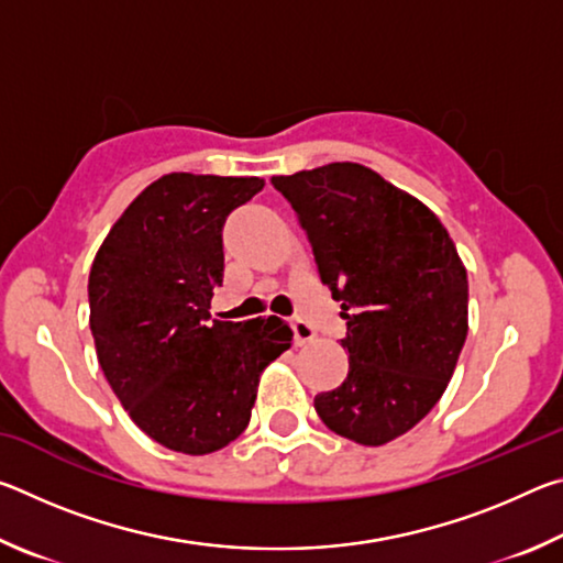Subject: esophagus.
<instances>
[{
	"mask_svg": "<svg viewBox=\"0 0 563 563\" xmlns=\"http://www.w3.org/2000/svg\"><path fill=\"white\" fill-rule=\"evenodd\" d=\"M290 325H292L295 342H298V345H305V342H312V340H316V330H312L305 320H300V318H292V320H290Z\"/></svg>",
	"mask_w": 563,
	"mask_h": 563,
	"instance_id": "obj_1",
	"label": "esophagus"
}]
</instances>
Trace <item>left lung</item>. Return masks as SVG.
Instances as JSON below:
<instances>
[{"label": "left lung", "instance_id": "1", "mask_svg": "<svg viewBox=\"0 0 563 563\" xmlns=\"http://www.w3.org/2000/svg\"><path fill=\"white\" fill-rule=\"evenodd\" d=\"M340 302L345 383L316 397L332 432L379 446L440 402L466 340L470 283L430 208L360 164L273 176Z\"/></svg>", "mask_w": 563, "mask_h": 563}]
</instances>
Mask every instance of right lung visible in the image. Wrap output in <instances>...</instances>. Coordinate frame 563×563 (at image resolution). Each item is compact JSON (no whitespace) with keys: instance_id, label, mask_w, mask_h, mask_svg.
I'll return each mask as SVG.
<instances>
[{"instance_id":"add662e5","label":"right lung","mask_w":563,"mask_h":563,"mask_svg":"<svg viewBox=\"0 0 563 563\" xmlns=\"http://www.w3.org/2000/svg\"><path fill=\"white\" fill-rule=\"evenodd\" d=\"M263 178L168 174L133 198L89 273L91 335L113 395L151 440L211 454L251 422L261 373L292 342L280 318L211 320L223 225Z\"/></svg>"}]
</instances>
